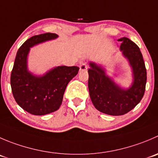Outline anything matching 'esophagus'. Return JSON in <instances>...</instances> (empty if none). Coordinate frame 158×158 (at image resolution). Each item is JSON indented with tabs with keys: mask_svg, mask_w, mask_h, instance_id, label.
<instances>
[{
	"mask_svg": "<svg viewBox=\"0 0 158 158\" xmlns=\"http://www.w3.org/2000/svg\"><path fill=\"white\" fill-rule=\"evenodd\" d=\"M79 69H80V71H85L87 69L86 63H85V62L81 63L80 65H79Z\"/></svg>",
	"mask_w": 158,
	"mask_h": 158,
	"instance_id": "34e87169",
	"label": "esophagus"
}]
</instances>
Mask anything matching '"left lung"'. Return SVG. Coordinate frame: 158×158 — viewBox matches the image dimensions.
Returning a JSON list of instances; mask_svg holds the SVG:
<instances>
[{
	"label": "left lung",
	"instance_id": "obj_1",
	"mask_svg": "<svg viewBox=\"0 0 158 158\" xmlns=\"http://www.w3.org/2000/svg\"><path fill=\"white\" fill-rule=\"evenodd\" d=\"M122 42L120 50L128 61L132 71V83L122 87L108 76L102 65L90 62L88 86L90 99L96 110L111 116H121L131 111L143 98L147 82V70L140 48L127 38Z\"/></svg>",
	"mask_w": 158,
	"mask_h": 158
}]
</instances>
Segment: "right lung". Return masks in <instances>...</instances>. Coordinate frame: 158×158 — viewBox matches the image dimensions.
I'll use <instances>...</instances> for the list:
<instances>
[{
    "label": "right lung",
    "mask_w": 158,
    "mask_h": 158,
    "mask_svg": "<svg viewBox=\"0 0 158 158\" xmlns=\"http://www.w3.org/2000/svg\"><path fill=\"white\" fill-rule=\"evenodd\" d=\"M59 35L45 33L35 35L19 48L10 76L12 93L17 103L31 114L43 116L59 109L67 85L78 74L77 66H56L45 74L38 76L27 68V57L31 48Z\"/></svg>",
    "instance_id": "add662e5"
}]
</instances>
